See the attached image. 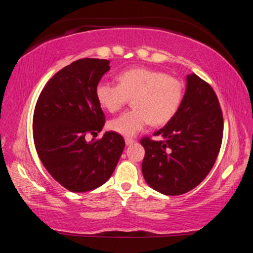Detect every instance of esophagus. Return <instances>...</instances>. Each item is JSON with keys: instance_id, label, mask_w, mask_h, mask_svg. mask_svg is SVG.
<instances>
[{"instance_id": "34e87169", "label": "esophagus", "mask_w": 253, "mask_h": 253, "mask_svg": "<svg viewBox=\"0 0 253 253\" xmlns=\"http://www.w3.org/2000/svg\"><path fill=\"white\" fill-rule=\"evenodd\" d=\"M125 143H126L127 146H129V145H131V144H134V143H135V140L132 139V138H126V139H125Z\"/></svg>"}]
</instances>
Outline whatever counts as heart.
I'll use <instances>...</instances> for the list:
<instances>
[{"mask_svg": "<svg viewBox=\"0 0 253 253\" xmlns=\"http://www.w3.org/2000/svg\"><path fill=\"white\" fill-rule=\"evenodd\" d=\"M118 84L99 83L96 87L97 101L109 113H115L131 98L132 109L108 123L117 134L132 137L149 123L163 126L172 121L182 105L183 84L174 77L149 68H131L121 72Z\"/></svg>", "mask_w": 253, "mask_h": 253, "instance_id": "b5f03b06", "label": "heart"}]
</instances>
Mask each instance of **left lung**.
<instances>
[{"instance_id":"obj_1","label":"left lung","mask_w":253,"mask_h":253,"mask_svg":"<svg viewBox=\"0 0 253 253\" xmlns=\"http://www.w3.org/2000/svg\"><path fill=\"white\" fill-rule=\"evenodd\" d=\"M154 136L162 140H140L145 148L142 172L148 185L165 195L198 186L212 169L223 136V116L211 85L188 75L177 114Z\"/></svg>"}]
</instances>
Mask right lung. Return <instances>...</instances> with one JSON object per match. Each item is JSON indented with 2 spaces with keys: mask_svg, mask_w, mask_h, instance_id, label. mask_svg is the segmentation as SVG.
I'll use <instances>...</instances> for the list:
<instances>
[{
  "mask_svg": "<svg viewBox=\"0 0 253 253\" xmlns=\"http://www.w3.org/2000/svg\"><path fill=\"white\" fill-rule=\"evenodd\" d=\"M110 61L85 58L58 71L41 91L33 115V139L46 170L63 187L83 193L101 186L116 169L125 140L106 131L87 142L105 125L96 87Z\"/></svg>",
  "mask_w": 253,
  "mask_h": 253,
  "instance_id": "add662e5",
  "label": "right lung"
}]
</instances>
